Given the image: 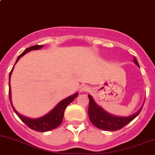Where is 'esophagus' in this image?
Instances as JSON below:
<instances>
[{"instance_id":"1","label":"esophagus","mask_w":155,"mask_h":155,"mask_svg":"<svg viewBox=\"0 0 155 155\" xmlns=\"http://www.w3.org/2000/svg\"><path fill=\"white\" fill-rule=\"evenodd\" d=\"M88 90H89V88H88V87L87 86V85H82V86L80 87V91H82V92L88 91Z\"/></svg>"}]
</instances>
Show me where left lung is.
<instances>
[{"instance_id": "left-lung-1", "label": "left lung", "mask_w": 155, "mask_h": 155, "mask_svg": "<svg viewBox=\"0 0 155 155\" xmlns=\"http://www.w3.org/2000/svg\"><path fill=\"white\" fill-rule=\"evenodd\" d=\"M133 61L136 65L139 67V64L136 57L133 58ZM88 99H89V105H88V113L90 121L97 128L106 130V131H116V130L122 129L126 125L130 124L132 120H133L139 115L142 109V107L138 110V112L130 117H120L111 115L104 110L101 107H99L94 102L91 95H88Z\"/></svg>"}]
</instances>
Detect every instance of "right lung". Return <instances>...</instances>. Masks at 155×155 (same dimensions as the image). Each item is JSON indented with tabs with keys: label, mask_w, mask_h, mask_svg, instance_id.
<instances>
[{
	"label": "right lung",
	"mask_w": 155,
	"mask_h": 155,
	"mask_svg": "<svg viewBox=\"0 0 155 155\" xmlns=\"http://www.w3.org/2000/svg\"><path fill=\"white\" fill-rule=\"evenodd\" d=\"M42 47L43 45H34L31 46V47H29L28 48H26L19 57H18L17 60H16V62L19 61V58H20L21 57L25 55V54L29 52L30 51L38 50V49L41 48ZM13 69H12V70L10 71V75H9V97H10V104H11L12 107L13 108L15 113H16V115L19 117V119H20L27 127H28L30 129H31V130H35V131L38 132L50 131V130H54V129L59 127L63 121L65 109L67 108V107L68 106V105L70 104L76 97H77L79 94L76 92V94H74L73 95L67 97V98L61 101L60 102V103L58 104L57 105L50 113H48V114L45 115L42 117L38 118V119H30V118L25 117L20 115V114L14 109V107H13L11 103V91H10V76H11L12 71H13Z\"/></svg>",
	"instance_id": "right-lung-1"
}]
</instances>
